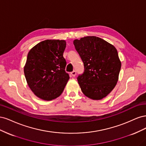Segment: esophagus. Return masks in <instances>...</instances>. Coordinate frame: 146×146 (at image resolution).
Listing matches in <instances>:
<instances>
[{
  "label": "esophagus",
  "instance_id": "obj_1",
  "mask_svg": "<svg viewBox=\"0 0 146 146\" xmlns=\"http://www.w3.org/2000/svg\"><path fill=\"white\" fill-rule=\"evenodd\" d=\"M70 74H71V76L72 77H75L76 76V71H75V70H74V71H72L71 73H70Z\"/></svg>",
  "mask_w": 146,
  "mask_h": 146
}]
</instances>
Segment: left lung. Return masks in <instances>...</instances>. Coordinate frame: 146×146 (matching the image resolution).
I'll list each match as a JSON object with an SVG mask.
<instances>
[{
    "mask_svg": "<svg viewBox=\"0 0 146 146\" xmlns=\"http://www.w3.org/2000/svg\"><path fill=\"white\" fill-rule=\"evenodd\" d=\"M73 42L85 68L83 74L77 77L82 91L90 99H102L118 81L121 62L116 48L94 36L75 39Z\"/></svg>",
    "mask_w": 146,
    "mask_h": 146,
    "instance_id": "8db88e82",
    "label": "left lung"
}]
</instances>
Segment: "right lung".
Masks as SVG:
<instances>
[{
  "label": "right lung",
  "instance_id": "1",
  "mask_svg": "<svg viewBox=\"0 0 146 146\" xmlns=\"http://www.w3.org/2000/svg\"><path fill=\"white\" fill-rule=\"evenodd\" d=\"M64 40L47 39L31 48L24 66L30 90L38 98L52 100L59 97L69 79L65 71Z\"/></svg>",
  "mask_w": 146,
  "mask_h": 146
}]
</instances>
